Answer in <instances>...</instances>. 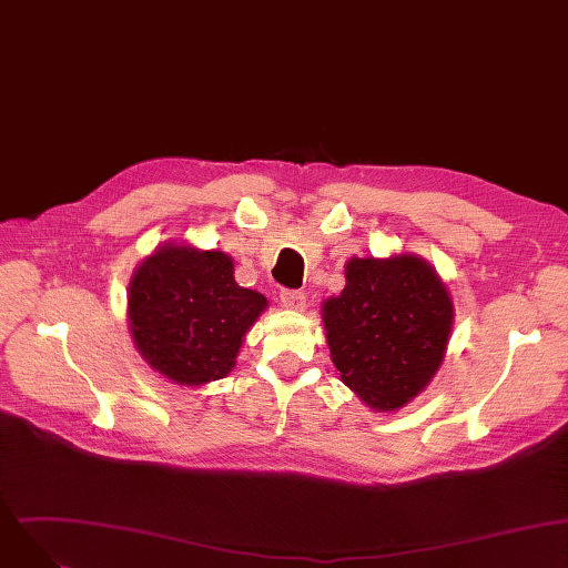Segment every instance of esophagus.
Here are the masks:
<instances>
[{"instance_id":"1","label":"esophagus","mask_w":568,"mask_h":568,"mask_svg":"<svg viewBox=\"0 0 568 568\" xmlns=\"http://www.w3.org/2000/svg\"><path fill=\"white\" fill-rule=\"evenodd\" d=\"M280 301L286 310H295V312L305 310V293H301V291H282Z\"/></svg>"}]
</instances>
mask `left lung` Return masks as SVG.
<instances>
[{"instance_id": "left-lung-1", "label": "left lung", "mask_w": 568, "mask_h": 568, "mask_svg": "<svg viewBox=\"0 0 568 568\" xmlns=\"http://www.w3.org/2000/svg\"><path fill=\"white\" fill-rule=\"evenodd\" d=\"M346 286L323 303L342 382L374 412L414 399L437 374L453 328L446 284L416 254L351 258Z\"/></svg>"}]
</instances>
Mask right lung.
<instances>
[{
  "instance_id": "obj_1",
  "label": "right lung",
  "mask_w": 568,
  "mask_h": 568,
  "mask_svg": "<svg viewBox=\"0 0 568 568\" xmlns=\"http://www.w3.org/2000/svg\"><path fill=\"white\" fill-rule=\"evenodd\" d=\"M267 307L237 286L233 258L192 245H164L129 284V328L152 369L180 386L224 379L254 321Z\"/></svg>"
}]
</instances>
